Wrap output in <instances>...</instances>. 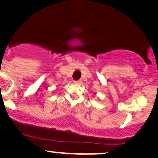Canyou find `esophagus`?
Wrapping results in <instances>:
<instances>
[{
  "label": "esophagus",
  "mask_w": 158,
  "mask_h": 158,
  "mask_svg": "<svg viewBox=\"0 0 158 158\" xmlns=\"http://www.w3.org/2000/svg\"><path fill=\"white\" fill-rule=\"evenodd\" d=\"M73 83L75 84H80L81 81H73Z\"/></svg>",
  "instance_id": "34e87169"
}]
</instances>
